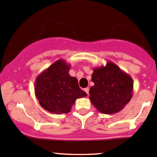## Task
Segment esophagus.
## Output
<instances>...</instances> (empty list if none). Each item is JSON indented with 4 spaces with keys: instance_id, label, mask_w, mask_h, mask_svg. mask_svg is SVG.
Segmentation results:
<instances>
[{
    "instance_id": "1",
    "label": "esophagus",
    "mask_w": 157,
    "mask_h": 157,
    "mask_svg": "<svg viewBox=\"0 0 157 157\" xmlns=\"http://www.w3.org/2000/svg\"><path fill=\"white\" fill-rule=\"evenodd\" d=\"M84 90V91L86 92V94H87V95L89 94V90H89V88H85L84 90Z\"/></svg>"
}]
</instances>
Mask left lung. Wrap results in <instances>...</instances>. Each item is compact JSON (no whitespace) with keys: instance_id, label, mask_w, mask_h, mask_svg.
<instances>
[{"instance_id":"left-lung-1","label":"left lung","mask_w":157,"mask_h":157,"mask_svg":"<svg viewBox=\"0 0 157 157\" xmlns=\"http://www.w3.org/2000/svg\"><path fill=\"white\" fill-rule=\"evenodd\" d=\"M92 81L94 86L90 87L89 99L101 113L120 112L132 97V78L112 61L105 66L94 67Z\"/></svg>"}]
</instances>
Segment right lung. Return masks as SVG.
I'll return each mask as SVG.
<instances>
[{"label":"right lung","mask_w":157,"mask_h":157,"mask_svg":"<svg viewBox=\"0 0 157 157\" xmlns=\"http://www.w3.org/2000/svg\"><path fill=\"white\" fill-rule=\"evenodd\" d=\"M70 69L69 64L59 59L36 77L35 95L41 106L51 113H67L76 99L87 96L79 87L77 79L70 76Z\"/></svg>","instance_id":"1"}]
</instances>
